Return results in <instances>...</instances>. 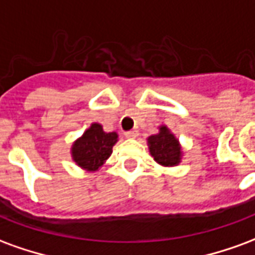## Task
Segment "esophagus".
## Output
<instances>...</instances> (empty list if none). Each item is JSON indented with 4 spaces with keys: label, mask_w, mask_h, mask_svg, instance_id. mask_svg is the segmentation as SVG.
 <instances>
[{
    "label": "esophagus",
    "mask_w": 255,
    "mask_h": 255,
    "mask_svg": "<svg viewBox=\"0 0 255 255\" xmlns=\"http://www.w3.org/2000/svg\"><path fill=\"white\" fill-rule=\"evenodd\" d=\"M138 135H139V131L136 129V128H133V129H131V131H127V132H126V136H127V138H136Z\"/></svg>",
    "instance_id": "obj_1"
}]
</instances>
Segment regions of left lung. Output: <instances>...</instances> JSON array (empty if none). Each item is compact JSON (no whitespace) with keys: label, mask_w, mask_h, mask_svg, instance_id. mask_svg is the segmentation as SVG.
Here are the masks:
<instances>
[{"label":"left lung","mask_w":255,"mask_h":255,"mask_svg":"<svg viewBox=\"0 0 255 255\" xmlns=\"http://www.w3.org/2000/svg\"><path fill=\"white\" fill-rule=\"evenodd\" d=\"M149 149L154 160L164 166H173L180 161V146L168 128L161 127L157 135L149 136Z\"/></svg>","instance_id":"obj_1"}]
</instances>
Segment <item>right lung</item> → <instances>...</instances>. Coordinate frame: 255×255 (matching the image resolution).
Returning <instances> with one entry per match:
<instances>
[{"label":"right lung","instance_id":"1","mask_svg":"<svg viewBox=\"0 0 255 255\" xmlns=\"http://www.w3.org/2000/svg\"><path fill=\"white\" fill-rule=\"evenodd\" d=\"M116 142V132H104L100 124L95 123L73 143V161L84 169L97 171L109 158Z\"/></svg>","mask_w":255,"mask_h":255}]
</instances>
